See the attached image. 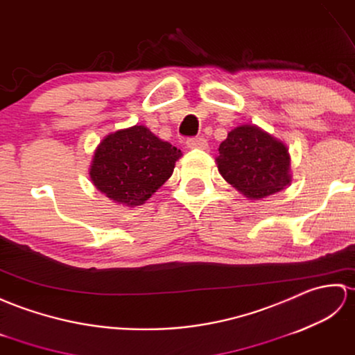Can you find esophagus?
Instances as JSON below:
<instances>
[{
    "mask_svg": "<svg viewBox=\"0 0 355 355\" xmlns=\"http://www.w3.org/2000/svg\"><path fill=\"white\" fill-rule=\"evenodd\" d=\"M187 146L190 148H199V150H205V148H208V143L205 138L200 137H196V138H188L187 139Z\"/></svg>",
    "mask_w": 355,
    "mask_h": 355,
    "instance_id": "34e87169",
    "label": "esophagus"
}]
</instances>
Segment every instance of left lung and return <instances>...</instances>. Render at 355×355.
I'll use <instances>...</instances> for the list:
<instances>
[{"mask_svg": "<svg viewBox=\"0 0 355 355\" xmlns=\"http://www.w3.org/2000/svg\"><path fill=\"white\" fill-rule=\"evenodd\" d=\"M288 150L257 125L244 124L227 133L218 147V171L250 199H263L288 185Z\"/></svg>", "mask_w": 355, "mask_h": 355, "instance_id": "1", "label": "left lung"}]
</instances>
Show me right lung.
Wrapping results in <instances>:
<instances>
[{
    "label": "right lung",
    "mask_w": 355,
    "mask_h": 355,
    "mask_svg": "<svg viewBox=\"0 0 355 355\" xmlns=\"http://www.w3.org/2000/svg\"><path fill=\"white\" fill-rule=\"evenodd\" d=\"M180 155L179 148L144 125H133L101 141L92 159L91 180L109 199L137 207L171 176Z\"/></svg>",
    "instance_id": "1"
}]
</instances>
